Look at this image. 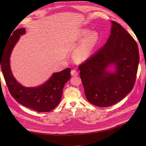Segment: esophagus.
<instances>
[{
  "label": "esophagus",
  "instance_id": "34e87169",
  "mask_svg": "<svg viewBox=\"0 0 146 146\" xmlns=\"http://www.w3.org/2000/svg\"><path fill=\"white\" fill-rule=\"evenodd\" d=\"M70 74H71V76H77L78 75V72L76 70H72Z\"/></svg>",
  "mask_w": 146,
  "mask_h": 146
}]
</instances>
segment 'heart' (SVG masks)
I'll return each instance as SVG.
<instances>
[{
	"label": "heart",
	"mask_w": 146,
	"mask_h": 146,
	"mask_svg": "<svg viewBox=\"0 0 146 146\" xmlns=\"http://www.w3.org/2000/svg\"><path fill=\"white\" fill-rule=\"evenodd\" d=\"M99 35L96 31H91L88 29H82L75 33L70 43L79 45L74 52V58L79 63L87 61L92 55V52L99 41Z\"/></svg>",
	"instance_id": "b5f03b06"
}]
</instances>
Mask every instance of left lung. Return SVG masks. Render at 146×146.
Masks as SVG:
<instances>
[{"instance_id": "obj_1", "label": "left lung", "mask_w": 146, "mask_h": 146, "mask_svg": "<svg viewBox=\"0 0 146 146\" xmlns=\"http://www.w3.org/2000/svg\"><path fill=\"white\" fill-rule=\"evenodd\" d=\"M110 22L111 34L107 42L78 67L87 100L99 107L111 106L130 93L139 60L135 39L120 24Z\"/></svg>"}]
</instances>
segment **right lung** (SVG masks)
Listing matches in <instances>:
<instances>
[{"label": "right lung", "mask_w": 146, "mask_h": 146, "mask_svg": "<svg viewBox=\"0 0 146 146\" xmlns=\"http://www.w3.org/2000/svg\"><path fill=\"white\" fill-rule=\"evenodd\" d=\"M25 33L24 28L13 32L3 51L0 52V69L1 66L8 90L17 102L38 112L50 111L60 103L64 85L70 78V69L54 73L39 86L25 87L22 85L13 76L10 68V56L21 36Z\"/></svg>", "instance_id": "obj_1"}]
</instances>
